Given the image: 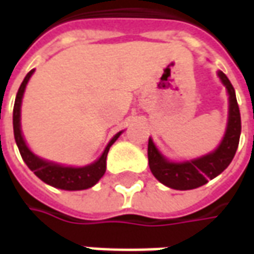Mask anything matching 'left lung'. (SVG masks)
<instances>
[{"instance_id":"8db88e82","label":"left lung","mask_w":254,"mask_h":254,"mask_svg":"<svg viewBox=\"0 0 254 254\" xmlns=\"http://www.w3.org/2000/svg\"><path fill=\"white\" fill-rule=\"evenodd\" d=\"M222 83L227 86L229 94V117L227 132L218 149L186 163H170L157 150L154 143L149 139L147 156L153 175L165 186L177 190H189L206 185L210 179L220 175L228 167L235 156L241 137V113L236 101L235 89L224 72H218Z\"/></svg>"}]
</instances>
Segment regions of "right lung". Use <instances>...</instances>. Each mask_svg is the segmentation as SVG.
<instances>
[{"mask_svg": "<svg viewBox=\"0 0 254 254\" xmlns=\"http://www.w3.org/2000/svg\"><path fill=\"white\" fill-rule=\"evenodd\" d=\"M34 69H32L23 82L19 87L18 94L15 98V105H13V134H15V141L18 144L19 153L23 158V161L30 170L40 178L43 182H46L48 185L58 188V189H64V190H83V189H89L91 186H94L100 181V178L104 175L105 168H107V154L108 150L114 144V141L120 137V133L114 136L111 141L108 143V146L105 147L103 156L98 158L96 163L90 164L87 167H82V168H72V167H62L58 164L48 163L41 160L37 156H34L29 147L26 146L23 136L20 132V104H22V97H23V91L29 79L33 75Z\"/></svg>", "mask_w": 254, "mask_h": 254, "instance_id": "add662e5", "label": "right lung"}]
</instances>
